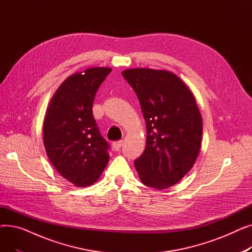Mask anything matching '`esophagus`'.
Here are the masks:
<instances>
[{
	"mask_svg": "<svg viewBox=\"0 0 252 252\" xmlns=\"http://www.w3.org/2000/svg\"><path fill=\"white\" fill-rule=\"evenodd\" d=\"M123 145H124V141H116L113 143V148L115 151H119L123 147Z\"/></svg>",
	"mask_w": 252,
	"mask_h": 252,
	"instance_id": "34e87169",
	"label": "esophagus"
}]
</instances>
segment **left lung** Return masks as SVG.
Wrapping results in <instances>:
<instances>
[{
    "instance_id": "1",
    "label": "left lung",
    "mask_w": 252,
    "mask_h": 252,
    "mask_svg": "<svg viewBox=\"0 0 252 252\" xmlns=\"http://www.w3.org/2000/svg\"><path fill=\"white\" fill-rule=\"evenodd\" d=\"M146 122V147L134 164L145 186L158 190L177 184L192 168L201 146L202 118L181 78L166 70L126 69Z\"/></svg>"
}]
</instances>
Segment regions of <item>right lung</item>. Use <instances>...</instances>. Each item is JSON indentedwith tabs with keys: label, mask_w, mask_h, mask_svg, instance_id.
Here are the masks:
<instances>
[{
	"label": "right lung",
	"mask_w": 252,
	"mask_h": 252,
	"mask_svg": "<svg viewBox=\"0 0 252 252\" xmlns=\"http://www.w3.org/2000/svg\"><path fill=\"white\" fill-rule=\"evenodd\" d=\"M110 68L93 67L69 76L53 96L44 122V144L58 173L77 187L94 184L109 160L93 115L96 93Z\"/></svg>",
	"instance_id": "obj_1"
}]
</instances>
